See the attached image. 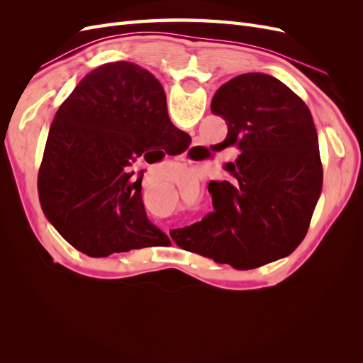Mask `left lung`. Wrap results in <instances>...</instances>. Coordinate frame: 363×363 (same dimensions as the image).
I'll return each instance as SVG.
<instances>
[{
    "label": "left lung",
    "instance_id": "1",
    "mask_svg": "<svg viewBox=\"0 0 363 363\" xmlns=\"http://www.w3.org/2000/svg\"><path fill=\"white\" fill-rule=\"evenodd\" d=\"M211 111L227 124L219 148L236 182L208 184L213 212L171 230L174 242L238 269L265 265L301 244L323 188L318 135L309 107L276 77L250 72L223 84Z\"/></svg>",
    "mask_w": 363,
    "mask_h": 363
}]
</instances>
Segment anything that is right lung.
Listing matches in <instances>:
<instances>
[{
  "label": "right lung",
  "instance_id": "add662e5",
  "mask_svg": "<svg viewBox=\"0 0 363 363\" xmlns=\"http://www.w3.org/2000/svg\"><path fill=\"white\" fill-rule=\"evenodd\" d=\"M189 142L171 123L155 75L130 62L106 63L77 84L52 119L38 175L42 211L91 257L169 244L147 218L142 171L131 182L125 168L150 150L175 156Z\"/></svg>",
  "mask_w": 363,
  "mask_h": 363
}]
</instances>
